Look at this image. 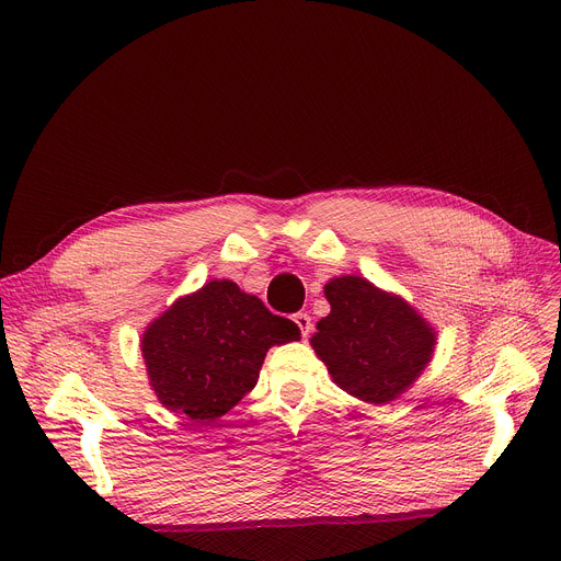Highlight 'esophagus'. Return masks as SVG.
Wrapping results in <instances>:
<instances>
[{
  "instance_id": "34e87169",
  "label": "esophagus",
  "mask_w": 561,
  "mask_h": 561,
  "mask_svg": "<svg viewBox=\"0 0 561 561\" xmlns=\"http://www.w3.org/2000/svg\"><path fill=\"white\" fill-rule=\"evenodd\" d=\"M295 322H297V327H299L304 337H308L312 333V322H310V314L308 312H297L295 314Z\"/></svg>"
}]
</instances>
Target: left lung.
<instances>
[{
	"instance_id": "left-lung-1",
	"label": "left lung",
	"mask_w": 561,
	"mask_h": 561,
	"mask_svg": "<svg viewBox=\"0 0 561 561\" xmlns=\"http://www.w3.org/2000/svg\"><path fill=\"white\" fill-rule=\"evenodd\" d=\"M331 312L310 337L335 386L367 404L402 397L432 363L436 329L399 295L363 276L324 285Z\"/></svg>"
}]
</instances>
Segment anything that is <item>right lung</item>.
Returning a JSON list of instances; mask_svg holds the SVG:
<instances>
[{
	"label": "right lung",
	"mask_w": 561,
	"mask_h": 561,
	"mask_svg": "<svg viewBox=\"0 0 561 561\" xmlns=\"http://www.w3.org/2000/svg\"><path fill=\"white\" fill-rule=\"evenodd\" d=\"M299 337L295 322L224 278L180 297L152 319L141 335V354L159 404L207 424L255 388L272 346Z\"/></svg>",
	"instance_id": "1"
}]
</instances>
